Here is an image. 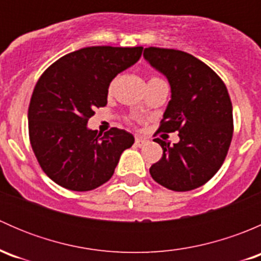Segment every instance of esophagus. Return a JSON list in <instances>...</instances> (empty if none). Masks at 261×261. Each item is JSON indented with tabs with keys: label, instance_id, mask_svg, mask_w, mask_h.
<instances>
[{
	"label": "esophagus",
	"instance_id": "1",
	"mask_svg": "<svg viewBox=\"0 0 261 261\" xmlns=\"http://www.w3.org/2000/svg\"><path fill=\"white\" fill-rule=\"evenodd\" d=\"M147 139L146 138H143V136H136V139H135V144L138 146H144L145 145V144H147Z\"/></svg>",
	"mask_w": 261,
	"mask_h": 261
}]
</instances>
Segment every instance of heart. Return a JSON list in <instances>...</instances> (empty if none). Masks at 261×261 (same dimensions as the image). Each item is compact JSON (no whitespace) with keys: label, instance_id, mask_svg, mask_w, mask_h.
I'll return each instance as SVG.
<instances>
[{"label":"heart","instance_id":"1","mask_svg":"<svg viewBox=\"0 0 261 261\" xmlns=\"http://www.w3.org/2000/svg\"><path fill=\"white\" fill-rule=\"evenodd\" d=\"M152 80H158V78H151V80H150V81H152ZM115 83H116V80H115V81H112V83H111V86H110V89H112V88H114V86H115Z\"/></svg>","mask_w":261,"mask_h":261}]
</instances>
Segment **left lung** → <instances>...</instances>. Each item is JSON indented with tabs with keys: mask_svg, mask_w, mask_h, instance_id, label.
I'll list each match as a JSON object with an SVG mask.
<instances>
[{
	"mask_svg": "<svg viewBox=\"0 0 261 261\" xmlns=\"http://www.w3.org/2000/svg\"><path fill=\"white\" fill-rule=\"evenodd\" d=\"M144 58L170 86V101L159 131H179V141L154 139L163 149L150 167L156 183L187 192L207 183L223 164L232 140V103L225 83L215 72L188 53L145 48Z\"/></svg>",
	"mask_w": 261,
	"mask_h": 261,
	"instance_id": "8db88e82",
	"label": "left lung"
}]
</instances>
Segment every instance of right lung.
Masks as SVG:
<instances>
[{
	"label": "right lung",
	"instance_id": "1",
	"mask_svg": "<svg viewBox=\"0 0 261 261\" xmlns=\"http://www.w3.org/2000/svg\"><path fill=\"white\" fill-rule=\"evenodd\" d=\"M143 46H89L64 55L43 73L29 106V135L41 169L75 192L110 180L134 136L121 128L97 135L88 128L96 107L107 105L112 80L135 64Z\"/></svg>",
	"mask_w": 261,
	"mask_h": 261
}]
</instances>
